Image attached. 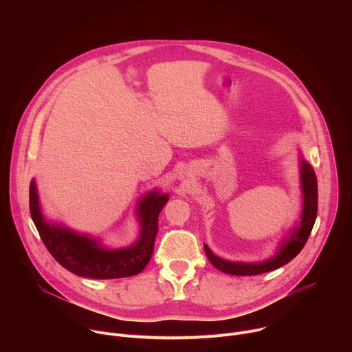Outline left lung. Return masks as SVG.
Wrapping results in <instances>:
<instances>
[{
  "mask_svg": "<svg viewBox=\"0 0 352 352\" xmlns=\"http://www.w3.org/2000/svg\"><path fill=\"white\" fill-rule=\"evenodd\" d=\"M300 189L304 195V208L300 214V221L296 228H294L287 239L281 242V246L276 255L261 263H242L230 262L216 256L210 248L205 243V252L210 263L223 273L232 276H256L276 270L288 262H291L302 248L305 246L311 231L314 228L316 214H318V179L312 166L300 157Z\"/></svg>",
  "mask_w": 352,
  "mask_h": 352,
  "instance_id": "1",
  "label": "left lung"
}]
</instances>
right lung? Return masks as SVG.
<instances>
[{
    "mask_svg": "<svg viewBox=\"0 0 352 352\" xmlns=\"http://www.w3.org/2000/svg\"><path fill=\"white\" fill-rule=\"evenodd\" d=\"M167 200V193L157 190L147 193L138 205L139 239L128 248L109 249L87 235L47 223L41 214L34 181L29 188L30 216L48 252L63 267L87 278H121L140 273L153 255L159 214Z\"/></svg>",
    "mask_w": 352,
    "mask_h": 352,
    "instance_id": "1",
    "label": "right lung"
}]
</instances>
